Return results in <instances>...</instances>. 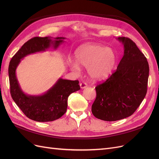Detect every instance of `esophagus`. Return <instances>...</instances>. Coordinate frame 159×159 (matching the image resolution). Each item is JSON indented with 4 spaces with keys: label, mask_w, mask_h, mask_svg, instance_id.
Masks as SVG:
<instances>
[{
    "label": "esophagus",
    "mask_w": 159,
    "mask_h": 159,
    "mask_svg": "<svg viewBox=\"0 0 159 159\" xmlns=\"http://www.w3.org/2000/svg\"><path fill=\"white\" fill-rule=\"evenodd\" d=\"M80 88L81 89H84V88H85L88 86L87 84H86L85 82H81V83H80Z\"/></svg>",
    "instance_id": "obj_1"
}]
</instances>
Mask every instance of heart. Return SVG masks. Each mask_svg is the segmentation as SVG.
<instances>
[{
	"instance_id": "obj_1",
	"label": "heart",
	"mask_w": 159,
	"mask_h": 159,
	"mask_svg": "<svg viewBox=\"0 0 159 159\" xmlns=\"http://www.w3.org/2000/svg\"><path fill=\"white\" fill-rule=\"evenodd\" d=\"M76 60L81 65L88 68V73L95 81L108 78L115 69L117 61L115 52L99 44H86L75 52ZM72 68L79 69L76 61L71 62Z\"/></svg>"
}]
</instances>
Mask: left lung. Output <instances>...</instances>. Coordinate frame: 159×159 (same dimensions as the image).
Here are the masks:
<instances>
[{"label":"left lung","mask_w":159,"mask_h":159,"mask_svg":"<svg viewBox=\"0 0 159 159\" xmlns=\"http://www.w3.org/2000/svg\"><path fill=\"white\" fill-rule=\"evenodd\" d=\"M118 40L124 45V55L116 71L96 86L97 95L91 106L96 118L107 121L131 116L147 91L149 66L146 57L130 38Z\"/></svg>","instance_id":"obj_1"}]
</instances>
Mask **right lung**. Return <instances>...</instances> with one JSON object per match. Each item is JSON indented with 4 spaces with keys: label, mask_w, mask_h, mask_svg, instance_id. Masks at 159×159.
Returning <instances> with one entry per match:
<instances>
[{
    "label": "right lung",
    "mask_w": 159,
    "mask_h": 159,
    "mask_svg": "<svg viewBox=\"0 0 159 159\" xmlns=\"http://www.w3.org/2000/svg\"><path fill=\"white\" fill-rule=\"evenodd\" d=\"M65 38L34 37L27 41L14 55L8 66L11 94L14 102L27 117L38 122H48L60 118L67 110L69 95L80 89L79 81L59 79L53 87L41 95H26L22 91L16 75L20 60L34 53L45 51L53 45L57 48Z\"/></svg>",
    "instance_id": "right-lung-1"
}]
</instances>
